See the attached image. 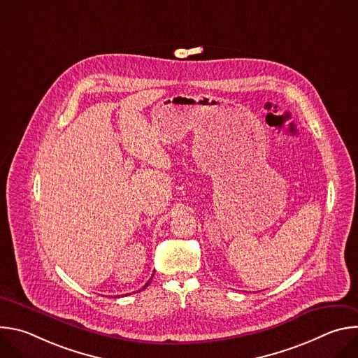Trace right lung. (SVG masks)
<instances>
[{
	"label": "right lung",
	"instance_id": "right-lung-1",
	"mask_svg": "<svg viewBox=\"0 0 358 358\" xmlns=\"http://www.w3.org/2000/svg\"><path fill=\"white\" fill-rule=\"evenodd\" d=\"M148 283H150V280H148V282L144 285V287H143V289H145V286H148Z\"/></svg>",
	"mask_w": 358,
	"mask_h": 358
}]
</instances>
